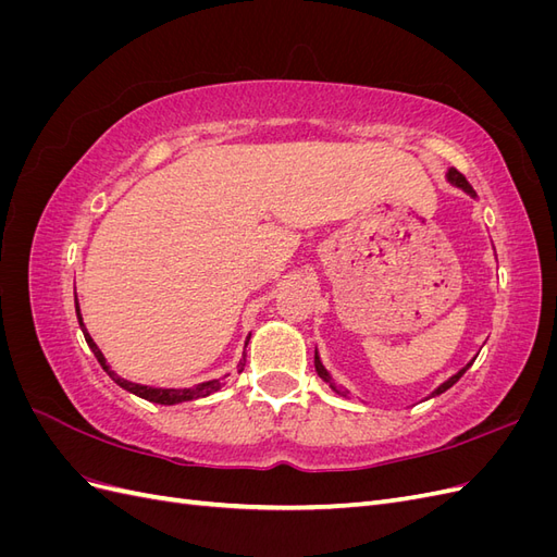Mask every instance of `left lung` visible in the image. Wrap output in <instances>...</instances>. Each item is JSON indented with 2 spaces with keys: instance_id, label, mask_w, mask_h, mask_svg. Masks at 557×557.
Returning a JSON list of instances; mask_svg holds the SVG:
<instances>
[{
  "instance_id": "8db88e82",
  "label": "left lung",
  "mask_w": 557,
  "mask_h": 557,
  "mask_svg": "<svg viewBox=\"0 0 557 557\" xmlns=\"http://www.w3.org/2000/svg\"><path fill=\"white\" fill-rule=\"evenodd\" d=\"M446 181L450 183V185H455V188H460V190H465L469 197H476V193H474V188H471V185H469V181L458 172V170H453V166H450V170L446 172ZM474 360L476 358H471L462 369H460V372H455L450 379H446L442 385H436L434 387V391L430 393V397H436V395H442V393H446L448 391V387L450 385H455V383H458L460 381V376L467 372V369L471 367V364H474ZM315 372H318V376L320 379H323L330 387H332V391L336 393V395H342V397H346V393L342 391V387L339 385H336L334 383V379H332V374L327 372V369H325V364H323V360H320V356H318V348H315ZM430 397H425V399H430Z\"/></svg>"
}]
</instances>
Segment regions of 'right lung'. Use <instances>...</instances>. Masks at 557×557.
<instances>
[{
    "instance_id": "1",
    "label": "right lung",
    "mask_w": 557,
    "mask_h": 557,
    "mask_svg": "<svg viewBox=\"0 0 557 557\" xmlns=\"http://www.w3.org/2000/svg\"><path fill=\"white\" fill-rule=\"evenodd\" d=\"M74 305H76V318H78V325H81V330H83V336H86V342H88L90 350L95 352L97 362L102 364V369H104V372L113 379V383H117V385L123 387V391H127V393H132V395H137V397L148 399V401H153V404H181V401H190V399H199V397H207V395H211V393H218V391H221V387L225 385L223 381L230 376V374H225V376H221V379L201 381V383H195V385H190V387H156V385L132 383V381H127V379H123V376H117V374L113 372V369H111V364L107 362L104 352L99 350V346L95 344V339L90 336V332H88L86 323H83V315H81V307H78V297H76V293H74ZM248 339H250V336H246L244 350H246V346H248ZM244 364H246V356H242V360H239V364H237V372H242Z\"/></svg>"
}]
</instances>
